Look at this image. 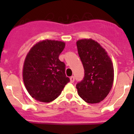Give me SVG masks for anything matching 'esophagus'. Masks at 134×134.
<instances>
[{
  "label": "esophagus",
  "mask_w": 134,
  "mask_h": 134,
  "mask_svg": "<svg viewBox=\"0 0 134 134\" xmlns=\"http://www.w3.org/2000/svg\"><path fill=\"white\" fill-rule=\"evenodd\" d=\"M70 81H71V83H73V82H75V77H74L73 76L70 77Z\"/></svg>",
  "instance_id": "1"
}]
</instances>
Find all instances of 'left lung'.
<instances>
[{
	"mask_svg": "<svg viewBox=\"0 0 134 134\" xmlns=\"http://www.w3.org/2000/svg\"><path fill=\"white\" fill-rule=\"evenodd\" d=\"M76 46L84 69L83 80L76 86L77 91L87 103H98L107 97L112 87L114 71L111 60L94 40H79Z\"/></svg>",
	"mask_w": 134,
	"mask_h": 134,
	"instance_id": "1",
	"label": "left lung"
}]
</instances>
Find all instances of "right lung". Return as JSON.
Instances as JSON below:
<instances>
[{
    "instance_id": "add662e5",
    "label": "right lung",
    "mask_w": 134,
    "mask_h": 134,
    "mask_svg": "<svg viewBox=\"0 0 134 134\" xmlns=\"http://www.w3.org/2000/svg\"><path fill=\"white\" fill-rule=\"evenodd\" d=\"M65 43L44 40L35 44L27 54L23 66V81L32 97L50 102L59 97L70 82L65 75V64L59 59Z\"/></svg>"
}]
</instances>
